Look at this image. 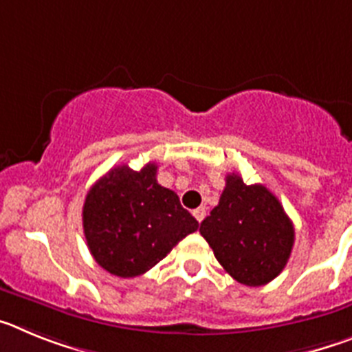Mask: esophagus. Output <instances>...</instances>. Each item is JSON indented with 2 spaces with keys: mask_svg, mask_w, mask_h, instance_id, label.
<instances>
[{
  "mask_svg": "<svg viewBox=\"0 0 352 352\" xmlns=\"http://www.w3.org/2000/svg\"><path fill=\"white\" fill-rule=\"evenodd\" d=\"M192 213H194V217L197 219V222H203L204 217H206V210H204V208H197V210H194Z\"/></svg>",
  "mask_w": 352,
  "mask_h": 352,
  "instance_id": "esophagus-1",
  "label": "esophagus"
}]
</instances>
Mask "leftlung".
<instances>
[{
	"mask_svg": "<svg viewBox=\"0 0 352 352\" xmlns=\"http://www.w3.org/2000/svg\"><path fill=\"white\" fill-rule=\"evenodd\" d=\"M199 232L223 270L250 287L278 276L294 245V227L278 199L264 185H247L234 173L226 176L219 204Z\"/></svg>",
	"mask_w": 352,
	"mask_h": 352,
	"instance_id": "obj_1",
	"label": "left lung"
}]
</instances>
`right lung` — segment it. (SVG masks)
<instances>
[{
    "mask_svg": "<svg viewBox=\"0 0 352 352\" xmlns=\"http://www.w3.org/2000/svg\"><path fill=\"white\" fill-rule=\"evenodd\" d=\"M84 236L93 259L113 275L132 278L151 270L199 222L179 197L157 182V164H126L89 188L82 208Z\"/></svg>",
    "mask_w": 352,
    "mask_h": 352,
    "instance_id": "add662e5",
    "label": "right lung"
}]
</instances>
